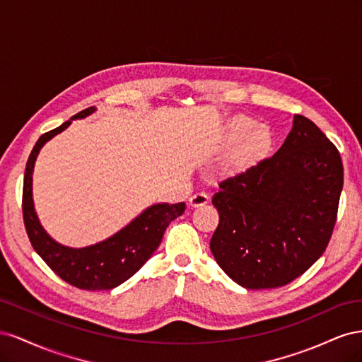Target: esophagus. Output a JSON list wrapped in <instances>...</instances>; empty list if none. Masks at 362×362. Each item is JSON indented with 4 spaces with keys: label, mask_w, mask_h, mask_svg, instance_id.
Returning a JSON list of instances; mask_svg holds the SVG:
<instances>
[{
    "label": "esophagus",
    "mask_w": 362,
    "mask_h": 362,
    "mask_svg": "<svg viewBox=\"0 0 362 362\" xmlns=\"http://www.w3.org/2000/svg\"><path fill=\"white\" fill-rule=\"evenodd\" d=\"M208 201H210V198H208V194L204 193V192H198L194 193L192 198L189 199L190 202V206L193 208H198V206H204L205 204H208Z\"/></svg>",
    "instance_id": "34e87169"
}]
</instances>
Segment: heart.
<instances>
[{
	"mask_svg": "<svg viewBox=\"0 0 362 362\" xmlns=\"http://www.w3.org/2000/svg\"><path fill=\"white\" fill-rule=\"evenodd\" d=\"M222 144L225 148H234L229 156V166L245 170L267 156L273 137L270 129L259 127L255 119L235 115L229 117L222 128Z\"/></svg>",
	"mask_w": 362,
	"mask_h": 362,
	"instance_id": "1",
	"label": "heart"
}]
</instances>
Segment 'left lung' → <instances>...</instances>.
Returning a JSON list of instances; mask_svg holds the SVG:
<instances>
[{
    "label": "left lung",
    "instance_id": "1",
    "mask_svg": "<svg viewBox=\"0 0 362 362\" xmlns=\"http://www.w3.org/2000/svg\"><path fill=\"white\" fill-rule=\"evenodd\" d=\"M218 187L210 242L217 264L245 288H276L303 275L329 243L343 163L320 128L296 115L275 156Z\"/></svg>",
    "mask_w": 362,
    "mask_h": 362
}]
</instances>
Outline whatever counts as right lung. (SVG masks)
<instances>
[{"label":"right lung","mask_w":362,"mask_h":362,"mask_svg":"<svg viewBox=\"0 0 362 362\" xmlns=\"http://www.w3.org/2000/svg\"><path fill=\"white\" fill-rule=\"evenodd\" d=\"M96 110L89 107L71 120L42 134L28 157L24 173L23 213L30 243L48 267L63 281L81 290H112L129 279L152 257L161 243L166 228L181 216L185 204H156L133 222L104 242L80 249L57 243L42 228L33 204V169L42 146L66 129L74 119H83Z\"/></svg>","instance_id":"obj_1"}]
</instances>
